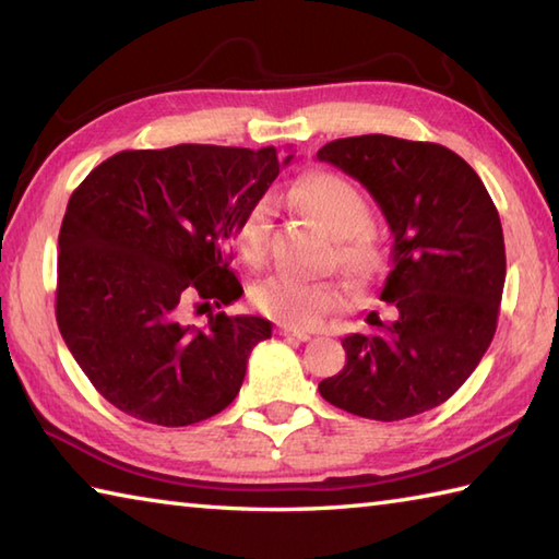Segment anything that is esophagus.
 Here are the masks:
<instances>
[{"instance_id":"esophagus-1","label":"esophagus","mask_w":559,"mask_h":559,"mask_svg":"<svg viewBox=\"0 0 559 559\" xmlns=\"http://www.w3.org/2000/svg\"><path fill=\"white\" fill-rule=\"evenodd\" d=\"M277 333L284 335V337L301 340V343H306V340H311V333H306V330H299V328H292V325H280Z\"/></svg>"}]
</instances>
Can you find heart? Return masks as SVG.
I'll return each instance as SVG.
<instances>
[{
	"label": "heart",
	"instance_id": "heart-1",
	"mask_svg": "<svg viewBox=\"0 0 559 559\" xmlns=\"http://www.w3.org/2000/svg\"><path fill=\"white\" fill-rule=\"evenodd\" d=\"M294 198L318 226L337 238V260L352 275L364 277L379 265V246L367 229L369 204L355 183L330 170H313L299 180ZM272 222H275V200L270 195L250 204L238 222L236 246L248 265H260L267 258ZM250 299L260 311L277 318L284 325L309 328L337 311L347 296L343 284L335 280H304L277 272L258 282Z\"/></svg>",
	"mask_w": 559,
	"mask_h": 559
}]
</instances>
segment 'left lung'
<instances>
[{
	"mask_svg": "<svg viewBox=\"0 0 559 559\" xmlns=\"http://www.w3.org/2000/svg\"><path fill=\"white\" fill-rule=\"evenodd\" d=\"M318 158L367 188L393 234L371 333L343 337L345 369L318 383L330 405L395 423L441 405L492 343L507 277L502 222L480 176L441 144L389 134L335 140Z\"/></svg>",
	"mask_w": 559,
	"mask_h": 559,
	"instance_id": "obj_1",
	"label": "left lung"
}]
</instances>
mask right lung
<instances>
[{
    "label": "right lung",
    "instance_id": "obj_1",
    "mask_svg": "<svg viewBox=\"0 0 559 559\" xmlns=\"http://www.w3.org/2000/svg\"><path fill=\"white\" fill-rule=\"evenodd\" d=\"M289 162L275 146L134 150L106 158L72 192L55 316L110 405L150 425L188 427L234 403L272 323L222 311L198 328L188 316L243 294L229 270L231 238Z\"/></svg>",
    "mask_w": 559,
    "mask_h": 559
}]
</instances>
